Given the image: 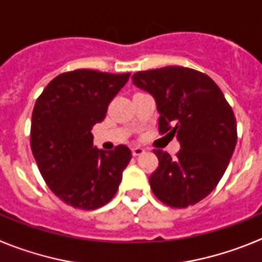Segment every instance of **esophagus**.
Instances as JSON below:
<instances>
[{"instance_id":"1","label":"esophagus","mask_w":262,"mask_h":262,"mask_svg":"<svg viewBox=\"0 0 262 262\" xmlns=\"http://www.w3.org/2000/svg\"><path fill=\"white\" fill-rule=\"evenodd\" d=\"M144 148H142V147H134L133 148V155L134 156H140V155L142 154H144Z\"/></svg>"}]
</instances>
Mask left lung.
I'll use <instances>...</instances> for the list:
<instances>
[{
	"mask_svg": "<svg viewBox=\"0 0 262 262\" xmlns=\"http://www.w3.org/2000/svg\"><path fill=\"white\" fill-rule=\"evenodd\" d=\"M133 82L156 99L159 133L177 136L176 159L154 149L159 166L149 177L157 200L184 209L209 195L226 172L237 140L230 103L211 77L184 67L136 72Z\"/></svg>",
	"mask_w": 262,
	"mask_h": 262,
	"instance_id": "1",
	"label": "left lung"
}]
</instances>
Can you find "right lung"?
I'll list each match as a JSON object with an SVG mask.
<instances>
[{
  "label": "right lung",
  "mask_w": 262,
  "mask_h": 262,
  "mask_svg": "<svg viewBox=\"0 0 262 262\" xmlns=\"http://www.w3.org/2000/svg\"><path fill=\"white\" fill-rule=\"evenodd\" d=\"M128 78L129 73L76 69L56 76L36 99L32 155L53 194L75 209L96 210L110 202L131 160L128 147L106 152L93 147L92 135Z\"/></svg>",
  "instance_id": "obj_1"
}]
</instances>
